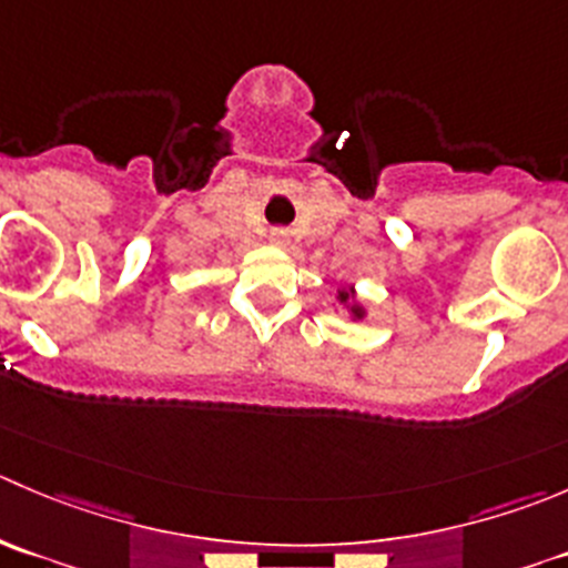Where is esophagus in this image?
I'll use <instances>...</instances> for the list:
<instances>
[{"mask_svg":"<svg viewBox=\"0 0 568 568\" xmlns=\"http://www.w3.org/2000/svg\"><path fill=\"white\" fill-rule=\"evenodd\" d=\"M272 241L274 244H285V241H288V233H285V230H272Z\"/></svg>","mask_w":568,"mask_h":568,"instance_id":"1","label":"esophagus"}]
</instances>
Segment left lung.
Segmentation results:
<instances>
[{"label":"left lung","mask_w":568,"mask_h":568,"mask_svg":"<svg viewBox=\"0 0 568 568\" xmlns=\"http://www.w3.org/2000/svg\"><path fill=\"white\" fill-rule=\"evenodd\" d=\"M338 296H341V302L349 300V294H338ZM352 313H355V316H361V307H352Z\"/></svg>","instance_id":"8db88e82"}]
</instances>
